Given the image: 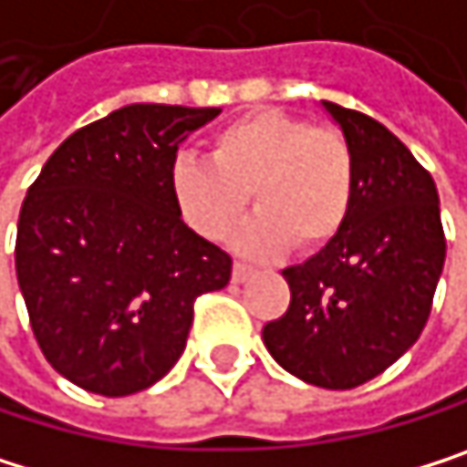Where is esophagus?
Returning <instances> with one entry per match:
<instances>
[{
  "mask_svg": "<svg viewBox=\"0 0 467 467\" xmlns=\"http://www.w3.org/2000/svg\"><path fill=\"white\" fill-rule=\"evenodd\" d=\"M250 275H253V266H247V264H242V261H236V264H234V272H231L234 283H244Z\"/></svg>",
  "mask_w": 467,
  "mask_h": 467,
  "instance_id": "obj_1",
  "label": "esophagus"
}]
</instances>
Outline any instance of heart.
<instances>
[{
  "label": "heart",
  "mask_w": 467,
  "mask_h": 467,
  "mask_svg": "<svg viewBox=\"0 0 467 467\" xmlns=\"http://www.w3.org/2000/svg\"><path fill=\"white\" fill-rule=\"evenodd\" d=\"M170 190L190 228L212 242L234 231L253 192L258 214L239 234L244 253L266 258L288 244L314 253L341 234L352 212L355 156L338 129L255 109L212 137L209 161L176 159Z\"/></svg>",
  "instance_id": "heart-1"
}]
</instances>
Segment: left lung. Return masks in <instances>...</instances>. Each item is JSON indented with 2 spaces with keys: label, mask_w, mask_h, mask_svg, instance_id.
<instances>
[{
  "label": "left lung",
  "mask_w": 467,
  "mask_h": 467,
  "mask_svg": "<svg viewBox=\"0 0 467 467\" xmlns=\"http://www.w3.org/2000/svg\"><path fill=\"white\" fill-rule=\"evenodd\" d=\"M355 156V201L341 234L283 269L288 311L264 325L269 355L311 385L347 390L410 349L446 261L430 172L374 118L322 101Z\"/></svg>",
  "instance_id": "8db88e82"
}]
</instances>
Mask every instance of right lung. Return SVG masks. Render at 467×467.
Segmentation results:
<instances>
[{
  "instance_id": "obj_1",
  "label": "right lung",
  "mask_w": 467,
  "mask_h": 467,
  "mask_svg": "<svg viewBox=\"0 0 467 467\" xmlns=\"http://www.w3.org/2000/svg\"><path fill=\"white\" fill-rule=\"evenodd\" d=\"M217 107L129 104L74 131L26 190L16 275L35 341L74 385L129 396L187 347L195 300L231 280V255L182 220L179 145Z\"/></svg>"
}]
</instances>
